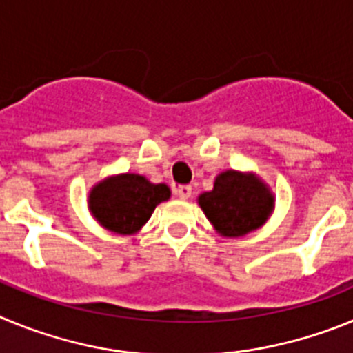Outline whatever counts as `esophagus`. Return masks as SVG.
Segmentation results:
<instances>
[{"mask_svg": "<svg viewBox=\"0 0 353 353\" xmlns=\"http://www.w3.org/2000/svg\"><path fill=\"white\" fill-rule=\"evenodd\" d=\"M174 196L180 199H189L192 194V187L191 185H176L174 187Z\"/></svg>", "mask_w": 353, "mask_h": 353, "instance_id": "esophagus-1", "label": "esophagus"}]
</instances>
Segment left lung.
Wrapping results in <instances>:
<instances>
[{
	"label": "left lung",
	"instance_id": "left-lung-1",
	"mask_svg": "<svg viewBox=\"0 0 353 353\" xmlns=\"http://www.w3.org/2000/svg\"><path fill=\"white\" fill-rule=\"evenodd\" d=\"M198 203L219 235L236 239L267 223L274 194L256 174L228 170L217 174L210 192L199 194Z\"/></svg>",
	"mask_w": 353,
	"mask_h": 353
}]
</instances>
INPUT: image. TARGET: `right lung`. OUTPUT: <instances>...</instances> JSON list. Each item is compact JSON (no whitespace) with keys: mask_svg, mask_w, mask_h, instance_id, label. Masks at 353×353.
Instances as JSON below:
<instances>
[{"mask_svg":"<svg viewBox=\"0 0 353 353\" xmlns=\"http://www.w3.org/2000/svg\"><path fill=\"white\" fill-rule=\"evenodd\" d=\"M171 196L166 183H152L141 174L123 173L109 176L90 191L92 215L109 232L132 235L154 214L155 207Z\"/></svg>","mask_w":353,"mask_h":353,"instance_id":"add662e5","label":"right lung"}]
</instances>
